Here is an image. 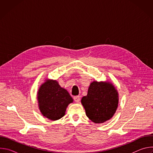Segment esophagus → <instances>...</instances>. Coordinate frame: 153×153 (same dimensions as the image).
Wrapping results in <instances>:
<instances>
[{"label": "esophagus", "mask_w": 153, "mask_h": 153, "mask_svg": "<svg viewBox=\"0 0 153 153\" xmlns=\"http://www.w3.org/2000/svg\"><path fill=\"white\" fill-rule=\"evenodd\" d=\"M74 100L76 102H79L80 100V97L79 96H76L74 97Z\"/></svg>", "instance_id": "34e87169"}]
</instances>
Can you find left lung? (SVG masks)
I'll return each mask as SVG.
<instances>
[{"mask_svg": "<svg viewBox=\"0 0 153 153\" xmlns=\"http://www.w3.org/2000/svg\"><path fill=\"white\" fill-rule=\"evenodd\" d=\"M81 102L86 116L92 122L103 123L110 119L117 110L118 93L112 84L95 81L91 83L88 94L82 97Z\"/></svg>", "mask_w": 153, "mask_h": 153, "instance_id": "obj_1", "label": "left lung"}]
</instances>
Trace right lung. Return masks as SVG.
<instances>
[{"label":"right lung","mask_w":153,"mask_h":153,"mask_svg":"<svg viewBox=\"0 0 153 153\" xmlns=\"http://www.w3.org/2000/svg\"><path fill=\"white\" fill-rule=\"evenodd\" d=\"M37 99L42 114L51 120L62 118L68 105L73 101L68 91L53 80H47L40 86Z\"/></svg>","instance_id":"1"}]
</instances>
